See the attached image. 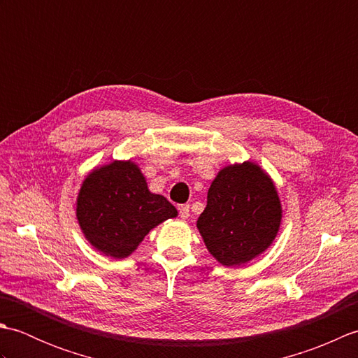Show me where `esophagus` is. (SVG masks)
I'll return each instance as SVG.
<instances>
[{
    "mask_svg": "<svg viewBox=\"0 0 358 358\" xmlns=\"http://www.w3.org/2000/svg\"><path fill=\"white\" fill-rule=\"evenodd\" d=\"M178 214L183 220H187L189 215H191L189 214V204H181V206L178 208Z\"/></svg>",
    "mask_w": 358,
    "mask_h": 358,
    "instance_id": "1",
    "label": "esophagus"
}]
</instances>
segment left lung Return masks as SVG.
I'll list each match as a JSON object with an SVG mask.
<instances>
[{"label": "left lung", "instance_id": "obj_1", "mask_svg": "<svg viewBox=\"0 0 358 358\" xmlns=\"http://www.w3.org/2000/svg\"><path fill=\"white\" fill-rule=\"evenodd\" d=\"M280 222L281 204L269 175L245 162L218 172L196 227L217 262L240 266L272 245Z\"/></svg>", "mask_w": 358, "mask_h": 358}]
</instances>
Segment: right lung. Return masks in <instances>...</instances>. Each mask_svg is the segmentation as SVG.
Returning a JSON list of instances; mask_svg holds the SVG:
<instances>
[{"label": "right lung", "mask_w": 358, "mask_h": 358, "mask_svg": "<svg viewBox=\"0 0 358 358\" xmlns=\"http://www.w3.org/2000/svg\"><path fill=\"white\" fill-rule=\"evenodd\" d=\"M177 215L173 204L149 191L131 159L96 167L83 181L77 199V218L86 240L113 258L131 255L150 229Z\"/></svg>", "instance_id": "right-lung-1"}]
</instances>
